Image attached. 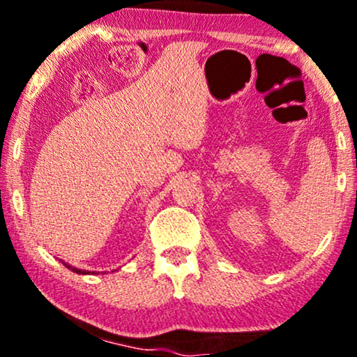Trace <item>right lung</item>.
<instances>
[{
    "label": "right lung",
    "instance_id": "obj_1",
    "mask_svg": "<svg viewBox=\"0 0 357 357\" xmlns=\"http://www.w3.org/2000/svg\"><path fill=\"white\" fill-rule=\"evenodd\" d=\"M61 264H63L65 265V267H67V268H70L72 270V272H75V273H82V275H89V270H80V268H77V267H72V265H68L67 264V261H61ZM93 273V272H92Z\"/></svg>",
    "mask_w": 357,
    "mask_h": 357
}]
</instances>
